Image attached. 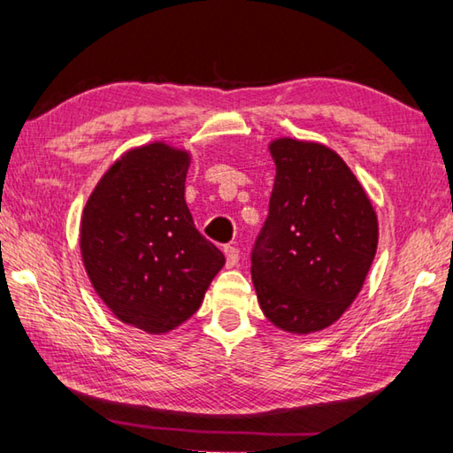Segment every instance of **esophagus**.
<instances>
[{"label":"esophagus","mask_w":453,"mask_h":453,"mask_svg":"<svg viewBox=\"0 0 453 453\" xmlns=\"http://www.w3.org/2000/svg\"><path fill=\"white\" fill-rule=\"evenodd\" d=\"M224 254H226V265L227 267H235L237 262H240V250L234 248V245H226Z\"/></svg>","instance_id":"obj_1"}]
</instances>
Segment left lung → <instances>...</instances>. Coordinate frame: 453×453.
<instances>
[{
  "mask_svg": "<svg viewBox=\"0 0 453 453\" xmlns=\"http://www.w3.org/2000/svg\"><path fill=\"white\" fill-rule=\"evenodd\" d=\"M270 213L251 251L259 308L288 334L332 326L356 300L378 250V216L362 183L327 145L270 143Z\"/></svg>",
  "mask_w": 453,
  "mask_h": 453,
  "instance_id": "obj_1",
  "label": "left lung"
}]
</instances>
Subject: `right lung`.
Listing matches in <instances>:
<instances>
[{"label": "right lung", "instance_id": "obj_1", "mask_svg": "<svg viewBox=\"0 0 453 453\" xmlns=\"http://www.w3.org/2000/svg\"><path fill=\"white\" fill-rule=\"evenodd\" d=\"M189 151L153 142L126 151L83 208L80 250L96 294L124 324L167 334L199 310L226 257L186 203Z\"/></svg>", "mask_w": 453, "mask_h": 453}]
</instances>
